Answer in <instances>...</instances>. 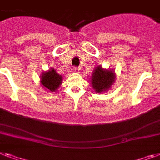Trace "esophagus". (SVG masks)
<instances>
[{
  "label": "esophagus",
  "instance_id": "obj_1",
  "mask_svg": "<svg viewBox=\"0 0 160 160\" xmlns=\"http://www.w3.org/2000/svg\"><path fill=\"white\" fill-rule=\"evenodd\" d=\"M80 70H81V68H79V67H74L73 68V71L76 72H80Z\"/></svg>",
  "mask_w": 160,
  "mask_h": 160
}]
</instances>
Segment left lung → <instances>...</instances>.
<instances>
[{
    "label": "left lung",
    "instance_id": "8db88e82",
    "mask_svg": "<svg viewBox=\"0 0 160 160\" xmlns=\"http://www.w3.org/2000/svg\"><path fill=\"white\" fill-rule=\"evenodd\" d=\"M115 75L110 70L103 69L99 66L94 70L92 77V84L95 91L101 93L109 89L114 82Z\"/></svg>",
    "mask_w": 160,
    "mask_h": 160
}]
</instances>
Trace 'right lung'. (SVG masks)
<instances>
[{"label":"right lung","mask_w":160,"mask_h":160,"mask_svg":"<svg viewBox=\"0 0 160 160\" xmlns=\"http://www.w3.org/2000/svg\"><path fill=\"white\" fill-rule=\"evenodd\" d=\"M62 82V76L58 74L55 69L51 68L47 72L42 73L41 78V83L45 88L51 92H55Z\"/></svg>","instance_id":"right-lung-1"}]
</instances>
